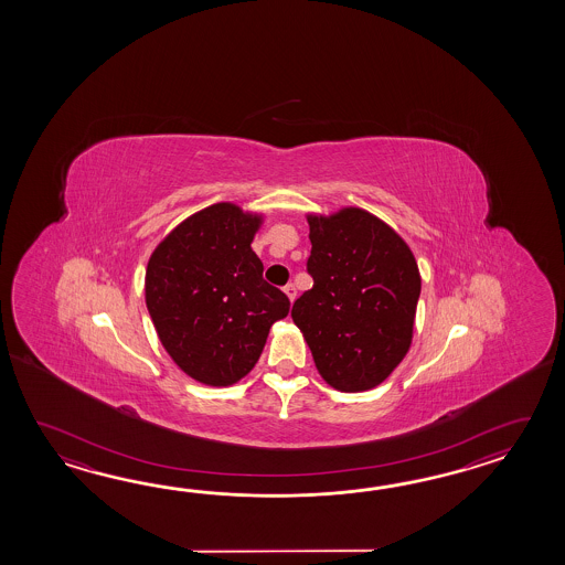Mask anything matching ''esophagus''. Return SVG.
<instances>
[{"instance_id":"1","label":"esophagus","mask_w":565,"mask_h":565,"mask_svg":"<svg viewBox=\"0 0 565 565\" xmlns=\"http://www.w3.org/2000/svg\"><path fill=\"white\" fill-rule=\"evenodd\" d=\"M282 290H285V295H287L288 300L297 299V288H295L292 282H288L287 287L282 288Z\"/></svg>"}]
</instances>
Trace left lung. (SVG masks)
<instances>
[{
	"label": "left lung",
	"instance_id": "8db88e82",
	"mask_svg": "<svg viewBox=\"0 0 565 565\" xmlns=\"http://www.w3.org/2000/svg\"><path fill=\"white\" fill-rule=\"evenodd\" d=\"M312 288L292 305L324 382L341 392L382 384L412 343L420 273L408 244L360 207L309 216Z\"/></svg>",
	"mask_w": 565,
	"mask_h": 565
}]
</instances>
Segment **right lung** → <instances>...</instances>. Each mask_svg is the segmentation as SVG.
Wrapping results in <instances>:
<instances>
[{
  "label": "right lung",
  "instance_id": "add662e5",
  "mask_svg": "<svg viewBox=\"0 0 565 565\" xmlns=\"http://www.w3.org/2000/svg\"><path fill=\"white\" fill-rule=\"evenodd\" d=\"M263 217L222 202L159 242L145 273V302L159 341L195 382L232 385L253 370L288 297L263 278L250 244Z\"/></svg>",
  "mask_w": 565,
  "mask_h": 565
}]
</instances>
